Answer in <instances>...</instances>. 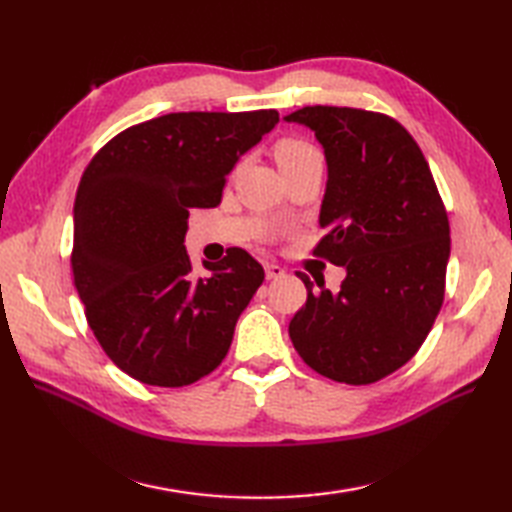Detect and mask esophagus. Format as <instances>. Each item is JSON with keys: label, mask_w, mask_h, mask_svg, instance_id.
Instances as JSON below:
<instances>
[{"label": "esophagus", "mask_w": 512, "mask_h": 512, "mask_svg": "<svg viewBox=\"0 0 512 512\" xmlns=\"http://www.w3.org/2000/svg\"><path fill=\"white\" fill-rule=\"evenodd\" d=\"M286 275V270L279 264H266V279H281Z\"/></svg>", "instance_id": "obj_1"}]
</instances>
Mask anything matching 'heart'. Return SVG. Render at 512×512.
I'll use <instances>...</instances> for the list:
<instances>
[{"instance_id":"b5f03b06","label":"heart","mask_w":512,"mask_h":512,"mask_svg":"<svg viewBox=\"0 0 512 512\" xmlns=\"http://www.w3.org/2000/svg\"><path fill=\"white\" fill-rule=\"evenodd\" d=\"M314 154H319V151L301 138H284L275 149V156H277L279 165H284V162L299 160V158H306V156H314Z\"/></svg>"}]
</instances>
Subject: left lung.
Listing matches in <instances>:
<instances>
[{
    "label": "left lung",
    "mask_w": 512,
    "mask_h": 512,
    "mask_svg": "<svg viewBox=\"0 0 512 512\" xmlns=\"http://www.w3.org/2000/svg\"><path fill=\"white\" fill-rule=\"evenodd\" d=\"M325 149L328 187L312 255L347 270L339 292L306 273L308 299L290 339L314 372L372 385L394 374L427 339L444 301L449 217L416 140L396 118L314 105L286 116Z\"/></svg>",
    "instance_id": "8db88e82"
}]
</instances>
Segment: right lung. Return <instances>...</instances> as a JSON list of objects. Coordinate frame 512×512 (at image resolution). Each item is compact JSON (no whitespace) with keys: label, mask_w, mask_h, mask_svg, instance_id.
<instances>
[{"label":"right lung","mask_w":512,"mask_h":512,"mask_svg":"<svg viewBox=\"0 0 512 512\" xmlns=\"http://www.w3.org/2000/svg\"><path fill=\"white\" fill-rule=\"evenodd\" d=\"M277 123V110L165 114L116 134L85 167L74 286L103 352L140 383L184 387L224 361L264 268L228 248L195 275L189 211L220 204L239 156Z\"/></svg>","instance_id":"add662e5"}]
</instances>
